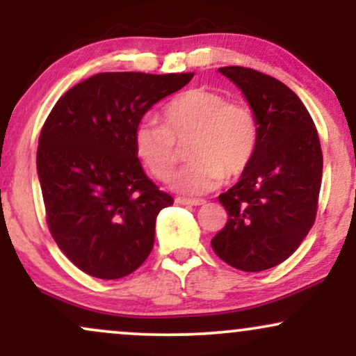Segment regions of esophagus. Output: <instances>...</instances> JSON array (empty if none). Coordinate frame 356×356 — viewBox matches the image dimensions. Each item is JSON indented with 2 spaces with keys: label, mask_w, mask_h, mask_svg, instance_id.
<instances>
[{
  "label": "esophagus",
  "mask_w": 356,
  "mask_h": 356,
  "mask_svg": "<svg viewBox=\"0 0 356 356\" xmlns=\"http://www.w3.org/2000/svg\"><path fill=\"white\" fill-rule=\"evenodd\" d=\"M175 202L184 204V206H202V204H206L204 199H187V197H175Z\"/></svg>",
  "instance_id": "34e87169"
}]
</instances>
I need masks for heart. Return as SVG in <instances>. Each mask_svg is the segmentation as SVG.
<instances>
[{
    "instance_id": "b5f03b06",
    "label": "heart",
    "mask_w": 356,
    "mask_h": 356,
    "mask_svg": "<svg viewBox=\"0 0 356 356\" xmlns=\"http://www.w3.org/2000/svg\"><path fill=\"white\" fill-rule=\"evenodd\" d=\"M162 122L142 120L134 130V150L159 181L175 169L181 147L191 142V164L174 175V189L204 194L224 177H239L251 164L259 142V122L248 102L227 100L219 90L195 87L172 97Z\"/></svg>"
}]
</instances>
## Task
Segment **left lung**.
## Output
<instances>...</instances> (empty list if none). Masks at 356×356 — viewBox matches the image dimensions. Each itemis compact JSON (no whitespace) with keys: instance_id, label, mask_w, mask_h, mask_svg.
<instances>
[{"instance_id":"obj_1","label":"left lung","mask_w":356,"mask_h":356,"mask_svg":"<svg viewBox=\"0 0 356 356\" xmlns=\"http://www.w3.org/2000/svg\"><path fill=\"white\" fill-rule=\"evenodd\" d=\"M219 72L256 112L259 142L239 182L219 195L229 218L211 244L229 266L264 271L288 259L316 219L320 137L303 102L283 81L244 67Z\"/></svg>"}]
</instances>
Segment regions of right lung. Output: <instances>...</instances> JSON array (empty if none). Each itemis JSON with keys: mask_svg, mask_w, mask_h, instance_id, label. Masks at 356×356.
<instances>
[{"mask_svg": "<svg viewBox=\"0 0 356 356\" xmlns=\"http://www.w3.org/2000/svg\"><path fill=\"white\" fill-rule=\"evenodd\" d=\"M192 76L97 73L51 108L36 152L48 229L87 275L118 280L152 251L155 219L174 199L145 175L134 130L147 110Z\"/></svg>", "mask_w": 356, "mask_h": 356, "instance_id": "obj_1", "label": "right lung"}]
</instances>
